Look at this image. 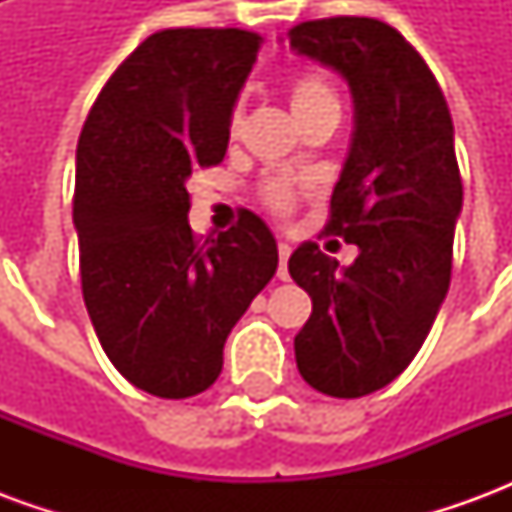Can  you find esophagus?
Returning <instances> with one entry per match:
<instances>
[{
	"label": "esophagus",
	"mask_w": 512,
	"mask_h": 512,
	"mask_svg": "<svg viewBox=\"0 0 512 512\" xmlns=\"http://www.w3.org/2000/svg\"><path fill=\"white\" fill-rule=\"evenodd\" d=\"M277 249H279V271H277V277H279V279H288V257H290V244H288V241H279Z\"/></svg>",
	"instance_id": "esophagus-1"
}]
</instances>
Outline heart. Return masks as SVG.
Segmentation results:
<instances>
[{
	"instance_id": "1",
	"label": "heart",
	"mask_w": 512,
	"mask_h": 512,
	"mask_svg": "<svg viewBox=\"0 0 512 512\" xmlns=\"http://www.w3.org/2000/svg\"><path fill=\"white\" fill-rule=\"evenodd\" d=\"M337 104V95H334L332 84L323 79L321 73H304L299 76L293 87H290V106H293V115H301V112H310V109H318V106H334ZM241 120V112L235 109L233 112V128L238 126ZM266 202L277 211H288L293 205V191L285 186V183H268L266 186Z\"/></svg>"
}]
</instances>
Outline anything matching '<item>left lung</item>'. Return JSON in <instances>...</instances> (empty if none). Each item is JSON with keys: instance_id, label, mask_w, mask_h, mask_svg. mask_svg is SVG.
<instances>
[{"instance_id": "obj_1", "label": "left lung", "mask_w": 512, "mask_h": 512, "mask_svg": "<svg viewBox=\"0 0 512 512\" xmlns=\"http://www.w3.org/2000/svg\"><path fill=\"white\" fill-rule=\"evenodd\" d=\"M288 43L337 73L354 98L326 233L359 246L345 268L312 241L290 255V277L312 299L293 340L296 365L323 395L362 397L406 370L450 290L463 205L455 131L425 60L384 21H307Z\"/></svg>"}]
</instances>
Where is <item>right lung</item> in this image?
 Returning a JSON list of instances; mask_svg holds the SVG:
<instances>
[{
    "label": "right lung",
    "instance_id": "obj_1",
    "mask_svg": "<svg viewBox=\"0 0 512 512\" xmlns=\"http://www.w3.org/2000/svg\"><path fill=\"white\" fill-rule=\"evenodd\" d=\"M260 35L164 29L106 82L76 147L73 227L82 293L117 373L180 400L219 378L224 343L277 271V241L252 211L200 244L191 172L219 164Z\"/></svg>",
    "mask_w": 512,
    "mask_h": 512
}]
</instances>
